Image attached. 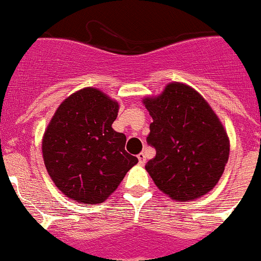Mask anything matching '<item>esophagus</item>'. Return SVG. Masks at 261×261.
<instances>
[{
	"mask_svg": "<svg viewBox=\"0 0 261 261\" xmlns=\"http://www.w3.org/2000/svg\"><path fill=\"white\" fill-rule=\"evenodd\" d=\"M138 161H140V165H145L146 163V155L143 152H141L140 155H138Z\"/></svg>",
	"mask_w": 261,
	"mask_h": 261,
	"instance_id": "34e87169",
	"label": "esophagus"
}]
</instances>
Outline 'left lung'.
I'll list each match as a JSON object with an SVG mask.
<instances>
[{
	"instance_id": "8db88e82",
	"label": "left lung",
	"mask_w": 261,
	"mask_h": 261,
	"mask_svg": "<svg viewBox=\"0 0 261 261\" xmlns=\"http://www.w3.org/2000/svg\"><path fill=\"white\" fill-rule=\"evenodd\" d=\"M143 103L153 119L147 143L156 150L145 168L159 190L175 201L210 192L224 172L229 140L206 100L187 84L173 82Z\"/></svg>"
}]
</instances>
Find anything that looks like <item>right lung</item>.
Segmentation results:
<instances>
[{"instance_id":"1","label":"right lung","mask_w":261,"mask_h":261,"mask_svg":"<svg viewBox=\"0 0 261 261\" xmlns=\"http://www.w3.org/2000/svg\"><path fill=\"white\" fill-rule=\"evenodd\" d=\"M118 110L115 100L87 87L65 98L52 116L42 153L52 182L66 197L103 202L138 163L124 148L125 136L111 126Z\"/></svg>"}]
</instances>
